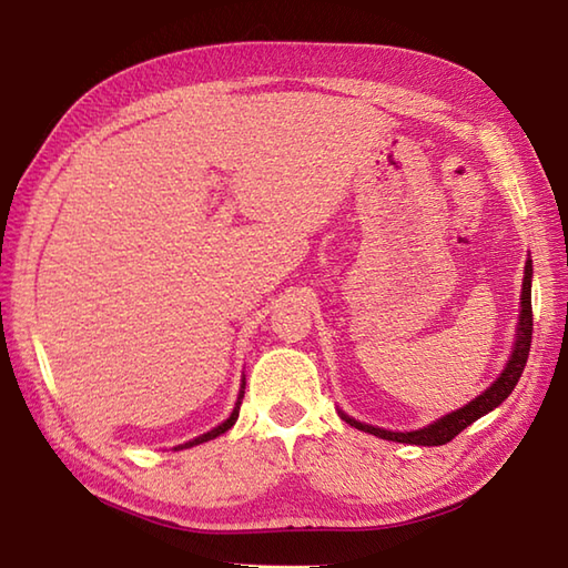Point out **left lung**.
Here are the masks:
<instances>
[{"mask_svg": "<svg viewBox=\"0 0 568 568\" xmlns=\"http://www.w3.org/2000/svg\"><path fill=\"white\" fill-rule=\"evenodd\" d=\"M529 345H531V260L525 264V282H523V311H519V328H517V341H515V351L513 357L507 361V367L503 369V375L497 377L493 385L483 392L480 397L468 402L463 409H456L446 414L444 419H438L429 426H424L419 432H387V429H377V426L361 424L345 416H341L355 429H361L365 434H375L379 438H387V442H399V444H414V446H444L450 438H456L463 429H468L473 422H478L480 416L493 412L497 404H503L510 392L515 389L517 379L523 377V369L527 365L529 357Z\"/></svg>", "mask_w": 568, "mask_h": 568, "instance_id": "obj_1", "label": "left lung"}]
</instances>
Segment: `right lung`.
Listing matches in <instances>:
<instances>
[{
  "instance_id": "add662e5",
  "label": "right lung",
  "mask_w": 568,
  "mask_h": 568,
  "mask_svg": "<svg viewBox=\"0 0 568 568\" xmlns=\"http://www.w3.org/2000/svg\"><path fill=\"white\" fill-rule=\"evenodd\" d=\"M242 397H245V392H240V397H237V404H235V409H233V414H230V419L227 422H223L220 426H215L213 432H207V434H203V436H199V438H193V442H189V444H183V446H179V448H191V446H199V444H205V442H211V438H215V436H220V434H225L230 426H233L235 422H237V416H240V404H242Z\"/></svg>"
}]
</instances>
